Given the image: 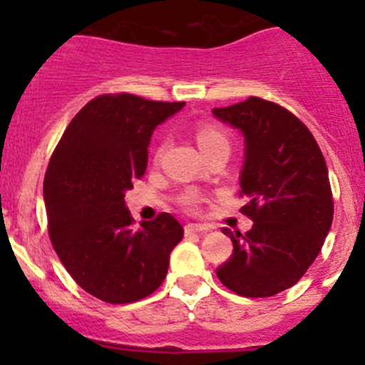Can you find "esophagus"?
<instances>
[{
    "instance_id": "obj_1",
    "label": "esophagus",
    "mask_w": 365,
    "mask_h": 365,
    "mask_svg": "<svg viewBox=\"0 0 365 365\" xmlns=\"http://www.w3.org/2000/svg\"><path fill=\"white\" fill-rule=\"evenodd\" d=\"M205 231H210V226H205V224H187L185 226V235L205 233Z\"/></svg>"
}]
</instances>
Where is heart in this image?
<instances>
[{"label": "heart", "instance_id": "b5f03b06", "mask_svg": "<svg viewBox=\"0 0 365 365\" xmlns=\"http://www.w3.org/2000/svg\"><path fill=\"white\" fill-rule=\"evenodd\" d=\"M196 141L203 153L210 152V150L217 148V146L220 145H230V143H227V135L224 134L219 127H215V125L212 123H203L196 128ZM162 148H164V146H160V148L157 150V155L162 152ZM187 205L192 210H196L197 206H200V197L189 196L187 197Z\"/></svg>", "mask_w": 365, "mask_h": 365}]
</instances>
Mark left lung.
<instances>
[{
	"instance_id": "obj_1",
	"label": "left lung",
	"mask_w": 365,
	"mask_h": 365,
	"mask_svg": "<svg viewBox=\"0 0 365 365\" xmlns=\"http://www.w3.org/2000/svg\"><path fill=\"white\" fill-rule=\"evenodd\" d=\"M212 113L245 138L240 212L254 222L245 235L224 227L233 254L215 274L240 297H274L304 277L332 226L325 157L311 130L275 102L249 97Z\"/></svg>"
}]
</instances>
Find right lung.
Wrapping results in <instances>:
<instances>
[{
	"instance_id": "obj_1",
	"label": "right lung",
	"mask_w": 365,
	"mask_h": 365,
	"mask_svg": "<svg viewBox=\"0 0 365 365\" xmlns=\"http://www.w3.org/2000/svg\"><path fill=\"white\" fill-rule=\"evenodd\" d=\"M185 102L106 93L65 128L43 178L47 230L73 281L108 304H130L164 282L169 254L183 238L171 213L134 227L125 190L141 178L155 127Z\"/></svg>"
}]
</instances>
